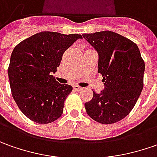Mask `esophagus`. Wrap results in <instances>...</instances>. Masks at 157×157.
Segmentation results:
<instances>
[{"mask_svg": "<svg viewBox=\"0 0 157 157\" xmlns=\"http://www.w3.org/2000/svg\"><path fill=\"white\" fill-rule=\"evenodd\" d=\"M74 89H75V90H77V91H80V90H82V87H80V86H78V85H75V86H74Z\"/></svg>", "mask_w": 157, "mask_h": 157, "instance_id": "34e87169", "label": "esophagus"}]
</instances>
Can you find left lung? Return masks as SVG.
<instances>
[{
	"label": "left lung",
	"mask_w": 157,
	"mask_h": 157,
	"mask_svg": "<svg viewBox=\"0 0 157 157\" xmlns=\"http://www.w3.org/2000/svg\"><path fill=\"white\" fill-rule=\"evenodd\" d=\"M99 55L98 73L105 88L85 103L93 120L112 124L122 120L136 105L143 88L145 63L137 45L112 31L83 34Z\"/></svg>",
	"instance_id": "8db88e82"
}]
</instances>
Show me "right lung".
Returning a JSON list of instances; mask_svg holds the SVG:
<instances>
[{"label":"right lung","instance_id":"1","mask_svg":"<svg viewBox=\"0 0 157 157\" xmlns=\"http://www.w3.org/2000/svg\"><path fill=\"white\" fill-rule=\"evenodd\" d=\"M82 38L78 34L42 31L14 48L8 69L10 89L20 110L31 121L47 124L62 115L64 101L73 88L59 83L53 74L63 53Z\"/></svg>","mask_w":157,"mask_h":157}]
</instances>
